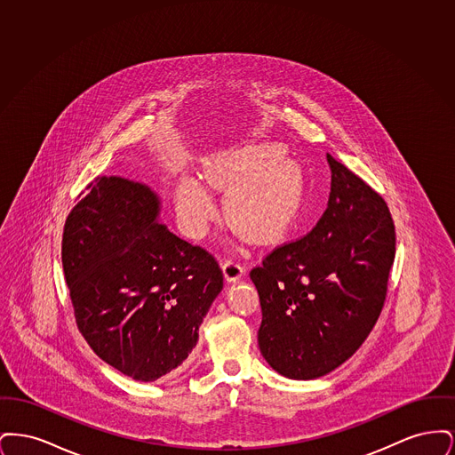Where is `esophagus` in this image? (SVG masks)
<instances>
[{
	"mask_svg": "<svg viewBox=\"0 0 455 455\" xmlns=\"http://www.w3.org/2000/svg\"><path fill=\"white\" fill-rule=\"evenodd\" d=\"M221 269L228 282H237L238 278L243 275V266L240 264V260L234 258H225L221 262Z\"/></svg>",
	"mask_w": 455,
	"mask_h": 455,
	"instance_id": "34e87169",
	"label": "esophagus"
}]
</instances>
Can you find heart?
<instances>
[{"mask_svg":"<svg viewBox=\"0 0 455 455\" xmlns=\"http://www.w3.org/2000/svg\"><path fill=\"white\" fill-rule=\"evenodd\" d=\"M278 147H247L223 153L204 167V179L228 191L223 201L227 220L256 242L280 237L300 206L299 169L282 160ZM177 212L182 228L197 237L215 217V199L201 177L186 175L177 184Z\"/></svg>","mask_w":455,"mask_h":455,"instance_id":"heart-1","label":"heart"}]
</instances>
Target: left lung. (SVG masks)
Listing matches in <instances>:
<instances>
[{
	"instance_id": "left-lung-1",
	"label": "left lung",
	"mask_w": 455,
	"mask_h": 455,
	"mask_svg": "<svg viewBox=\"0 0 455 455\" xmlns=\"http://www.w3.org/2000/svg\"><path fill=\"white\" fill-rule=\"evenodd\" d=\"M331 195L317 225L264 256L249 276L259 293L266 362L308 380L362 347L387 297L395 230L387 203L327 153Z\"/></svg>"
}]
</instances>
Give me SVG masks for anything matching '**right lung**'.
I'll use <instances>...</instances> for the list:
<instances>
[{
	"instance_id": "add662e5",
	"label": "right lung",
	"mask_w": 455,
	"mask_h": 455,
	"mask_svg": "<svg viewBox=\"0 0 455 455\" xmlns=\"http://www.w3.org/2000/svg\"><path fill=\"white\" fill-rule=\"evenodd\" d=\"M156 215L147 186L95 177L66 218L61 242L78 331L97 356L141 382L182 365L223 288L215 256Z\"/></svg>"
}]
</instances>
